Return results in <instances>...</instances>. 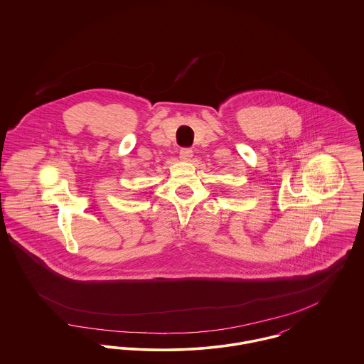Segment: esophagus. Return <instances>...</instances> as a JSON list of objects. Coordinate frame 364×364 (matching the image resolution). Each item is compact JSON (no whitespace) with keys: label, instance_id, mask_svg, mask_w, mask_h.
<instances>
[{"label":"esophagus","instance_id":"esophagus-1","mask_svg":"<svg viewBox=\"0 0 364 364\" xmlns=\"http://www.w3.org/2000/svg\"><path fill=\"white\" fill-rule=\"evenodd\" d=\"M192 156V150L191 149H181L180 150V159L181 161H190Z\"/></svg>","mask_w":364,"mask_h":364}]
</instances>
